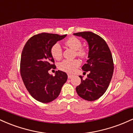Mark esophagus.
Returning <instances> with one entry per match:
<instances>
[{"label":"esophagus","mask_w":133,"mask_h":133,"mask_svg":"<svg viewBox=\"0 0 133 133\" xmlns=\"http://www.w3.org/2000/svg\"><path fill=\"white\" fill-rule=\"evenodd\" d=\"M72 77V76L71 75V74H68V78L69 79H71Z\"/></svg>","instance_id":"obj_1"}]
</instances>
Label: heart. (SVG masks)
I'll use <instances>...</instances> for the list:
<instances>
[{"label":"heart","mask_w":133,"mask_h":133,"mask_svg":"<svg viewBox=\"0 0 133 133\" xmlns=\"http://www.w3.org/2000/svg\"><path fill=\"white\" fill-rule=\"evenodd\" d=\"M65 44L72 49L75 50L77 56L81 57H85L88 54V51L85 48L81 47V41L76 37L69 38L65 42ZM51 54L55 59H59L62 57V50L60 44L56 43L51 47ZM81 62L77 59L69 60L65 59L62 62H59L58 64V68L61 71L68 73H72L76 71V69L80 65Z\"/></svg>","instance_id":"heart-1"}]
</instances>
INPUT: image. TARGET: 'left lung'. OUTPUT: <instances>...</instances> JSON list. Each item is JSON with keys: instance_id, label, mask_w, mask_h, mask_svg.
<instances>
[{"instance_id": "1", "label": "left lung", "mask_w": 133, "mask_h": 133, "mask_svg": "<svg viewBox=\"0 0 133 133\" xmlns=\"http://www.w3.org/2000/svg\"><path fill=\"white\" fill-rule=\"evenodd\" d=\"M86 39L89 45L88 60L82 69L88 72V77L76 87V92L84 99L92 101L99 98L106 92L114 71L112 54L108 44L99 36L92 32L73 34Z\"/></svg>"}]
</instances>
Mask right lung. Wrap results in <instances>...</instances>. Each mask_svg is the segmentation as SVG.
<instances>
[{
    "mask_svg": "<svg viewBox=\"0 0 133 133\" xmlns=\"http://www.w3.org/2000/svg\"><path fill=\"white\" fill-rule=\"evenodd\" d=\"M66 36L39 34L30 37L23 48L20 65L21 77L30 95L41 103L56 99L68 79L63 71H56L55 76L48 72L51 69L56 68L51 47Z\"/></svg>",
    "mask_w": 133,
    "mask_h": 133,
    "instance_id": "add662e5",
    "label": "right lung"
}]
</instances>
